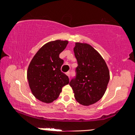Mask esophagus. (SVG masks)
Returning <instances> with one entry per match:
<instances>
[{"label": "esophagus", "instance_id": "obj_1", "mask_svg": "<svg viewBox=\"0 0 135 135\" xmlns=\"http://www.w3.org/2000/svg\"><path fill=\"white\" fill-rule=\"evenodd\" d=\"M70 72H69V71H68V72H67V73H66V75H67V76L68 77H69V78H70Z\"/></svg>", "mask_w": 135, "mask_h": 135}]
</instances>
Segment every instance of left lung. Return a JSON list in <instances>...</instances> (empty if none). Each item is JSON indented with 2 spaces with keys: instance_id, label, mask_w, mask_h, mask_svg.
<instances>
[{
  "instance_id": "8db88e82",
  "label": "left lung",
  "mask_w": 135,
  "mask_h": 135,
  "mask_svg": "<svg viewBox=\"0 0 135 135\" xmlns=\"http://www.w3.org/2000/svg\"><path fill=\"white\" fill-rule=\"evenodd\" d=\"M78 66L76 77L70 82L75 99L84 106L97 102L105 93L109 71L105 61L97 50L86 43H75Z\"/></svg>"
}]
</instances>
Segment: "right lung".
<instances>
[{
	"label": "right lung",
	"instance_id": "add662e5",
	"mask_svg": "<svg viewBox=\"0 0 135 135\" xmlns=\"http://www.w3.org/2000/svg\"><path fill=\"white\" fill-rule=\"evenodd\" d=\"M68 43V40H61L46 43L28 65L27 76L32 94L45 103L56 100L62 87L69 83L68 76L61 71L64 61L59 57Z\"/></svg>",
	"mask_w": 135,
	"mask_h": 135
}]
</instances>
